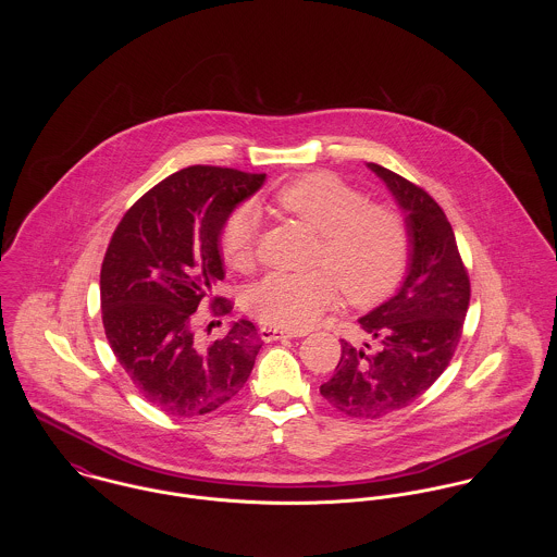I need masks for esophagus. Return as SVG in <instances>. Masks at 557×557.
<instances>
[{
	"instance_id": "1",
	"label": "esophagus",
	"mask_w": 557,
	"mask_h": 557,
	"mask_svg": "<svg viewBox=\"0 0 557 557\" xmlns=\"http://www.w3.org/2000/svg\"><path fill=\"white\" fill-rule=\"evenodd\" d=\"M259 334H261V338L268 341V343H270V341H278V338H294V336H300V334H296V332L281 330V327H274V325H261Z\"/></svg>"
}]
</instances>
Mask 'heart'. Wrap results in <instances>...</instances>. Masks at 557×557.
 I'll return each mask as SVG.
<instances>
[{
    "instance_id": "b5f03b06",
    "label": "heart",
    "mask_w": 557,
    "mask_h": 557,
    "mask_svg": "<svg viewBox=\"0 0 557 557\" xmlns=\"http://www.w3.org/2000/svg\"><path fill=\"white\" fill-rule=\"evenodd\" d=\"M274 206L319 234L313 272H272L248 292V311L268 325L305 330L336 300V285L354 305H373L403 278L411 232L407 216L369 197L332 171H313L283 184ZM259 216L236 206L221 223L219 250L234 270L255 263Z\"/></svg>"
}]
</instances>
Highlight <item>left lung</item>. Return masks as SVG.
<instances>
[{
    "mask_svg": "<svg viewBox=\"0 0 557 557\" xmlns=\"http://www.w3.org/2000/svg\"><path fill=\"white\" fill-rule=\"evenodd\" d=\"M369 166L407 212L409 274L395 298L360 319L364 347L341 341V360L319 393L345 416L375 420L420 397L450 364L470 307V276L442 206L395 171Z\"/></svg>",
    "mask_w": 557,
    "mask_h": 557,
    "instance_id": "obj_1",
    "label": "left lung"
}]
</instances>
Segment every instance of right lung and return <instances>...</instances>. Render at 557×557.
<instances>
[{
	"label": "right lung",
	"mask_w": 557,
	"mask_h": 557,
	"mask_svg": "<svg viewBox=\"0 0 557 557\" xmlns=\"http://www.w3.org/2000/svg\"><path fill=\"white\" fill-rule=\"evenodd\" d=\"M265 173L193 164L139 197L117 223L100 268L107 341L148 403L195 418L216 411L244 388L261 349L257 327L242 319L203 345L195 311L221 318L230 298L212 296L223 281L219 230Z\"/></svg>",
	"instance_id": "1"
}]
</instances>
